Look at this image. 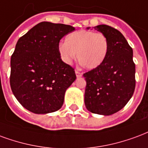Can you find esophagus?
I'll return each instance as SVG.
<instances>
[{"mask_svg": "<svg viewBox=\"0 0 148 148\" xmlns=\"http://www.w3.org/2000/svg\"><path fill=\"white\" fill-rule=\"evenodd\" d=\"M75 75H76V77H81L82 75H83V73L79 72V71H78V70H75Z\"/></svg>", "mask_w": 148, "mask_h": 148, "instance_id": "1", "label": "esophagus"}]
</instances>
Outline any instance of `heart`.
<instances>
[{"label":"heart","instance_id":"heart-1","mask_svg":"<svg viewBox=\"0 0 148 148\" xmlns=\"http://www.w3.org/2000/svg\"><path fill=\"white\" fill-rule=\"evenodd\" d=\"M108 51L109 41L105 34L87 30L70 33L65 38V42L58 46V53L64 63L71 64L78 56L81 64L89 69L100 66Z\"/></svg>","mask_w":148,"mask_h":148}]
</instances>
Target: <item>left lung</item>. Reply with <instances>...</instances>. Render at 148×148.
I'll return each mask as SVG.
<instances>
[{
  "label": "left lung",
  "instance_id": "obj_1",
  "mask_svg": "<svg viewBox=\"0 0 148 148\" xmlns=\"http://www.w3.org/2000/svg\"><path fill=\"white\" fill-rule=\"evenodd\" d=\"M95 29L107 37L109 51L100 66L84 74L87 82L84 102L91 113L109 116L121 110L134 93L133 52L117 29L105 24L98 25Z\"/></svg>",
  "mask_w": 148,
  "mask_h": 148
}]
</instances>
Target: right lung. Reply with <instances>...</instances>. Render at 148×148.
<instances>
[{
  "label": "right lung",
  "mask_w": 148,
  "mask_h": 148,
  "mask_svg": "<svg viewBox=\"0 0 148 148\" xmlns=\"http://www.w3.org/2000/svg\"><path fill=\"white\" fill-rule=\"evenodd\" d=\"M75 28L42 22L18 40L11 58L10 85L21 105L34 114L61 108L64 94L76 79L72 67L58 53L60 40Z\"/></svg>",
  "instance_id": "right-lung-1"
}]
</instances>
